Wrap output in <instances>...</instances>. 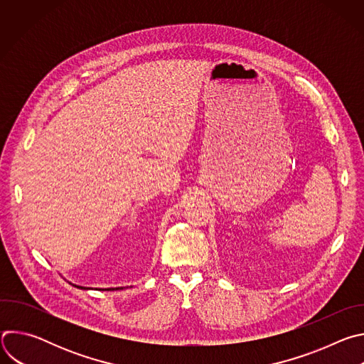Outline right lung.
Returning <instances> with one entry per match:
<instances>
[{"instance_id": "1", "label": "right lung", "mask_w": 364, "mask_h": 364, "mask_svg": "<svg viewBox=\"0 0 364 364\" xmlns=\"http://www.w3.org/2000/svg\"><path fill=\"white\" fill-rule=\"evenodd\" d=\"M77 288H80V287H77ZM117 289H118V288H117Z\"/></svg>"}]
</instances>
